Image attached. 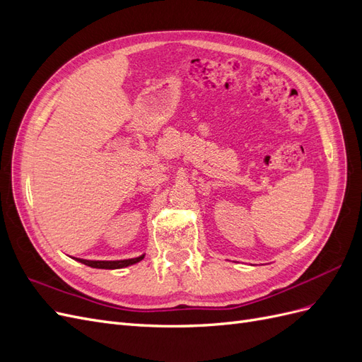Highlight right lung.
Here are the masks:
<instances>
[{
  "instance_id": "add662e5",
  "label": "right lung",
  "mask_w": 362,
  "mask_h": 362,
  "mask_svg": "<svg viewBox=\"0 0 362 362\" xmlns=\"http://www.w3.org/2000/svg\"><path fill=\"white\" fill-rule=\"evenodd\" d=\"M144 258L145 255H140L137 258H129V259H117V261H92V259H83V258H75V259L93 269H122L131 264H136V262L141 261Z\"/></svg>"
}]
</instances>
